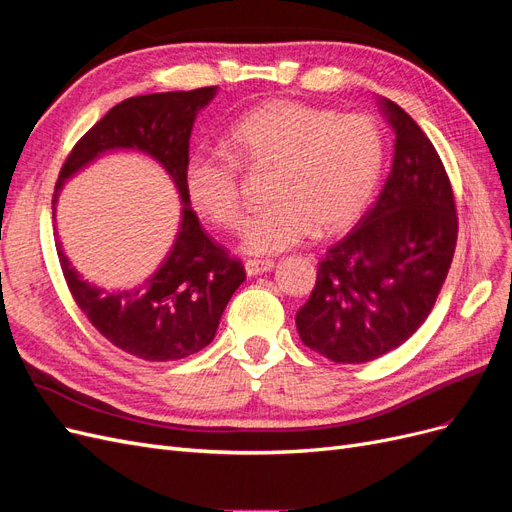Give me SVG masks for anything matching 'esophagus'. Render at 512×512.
<instances>
[{
	"label": "esophagus",
	"mask_w": 512,
	"mask_h": 512,
	"mask_svg": "<svg viewBox=\"0 0 512 512\" xmlns=\"http://www.w3.org/2000/svg\"><path fill=\"white\" fill-rule=\"evenodd\" d=\"M275 267V262L273 260H256V258H250V260H245V273L247 275H260V273H267V271H271Z\"/></svg>",
	"instance_id": "34e87169"
}]
</instances>
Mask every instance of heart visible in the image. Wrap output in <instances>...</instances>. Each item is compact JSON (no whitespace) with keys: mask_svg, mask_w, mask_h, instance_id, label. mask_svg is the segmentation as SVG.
Returning <instances> with one entry per match:
<instances>
[{"mask_svg":"<svg viewBox=\"0 0 512 512\" xmlns=\"http://www.w3.org/2000/svg\"><path fill=\"white\" fill-rule=\"evenodd\" d=\"M222 153L196 149L183 162L190 205L220 228L241 220L237 167L271 170L269 207L250 215L241 245L250 254H277L316 230L335 235L367 209L380 179L384 141L374 117L337 115L297 100H269L232 121Z\"/></svg>","mask_w":512,"mask_h":512,"instance_id":"b5f03b06","label":"heart"}]
</instances>
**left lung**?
Here are the masks:
<instances>
[{
  "instance_id": "obj_1",
  "label": "left lung",
  "mask_w": 512,
  "mask_h": 512,
  "mask_svg": "<svg viewBox=\"0 0 512 512\" xmlns=\"http://www.w3.org/2000/svg\"><path fill=\"white\" fill-rule=\"evenodd\" d=\"M395 156L376 203L318 262L297 312L301 342L333 363H367L401 346L436 305L457 245L451 179L416 121L389 98Z\"/></svg>"
}]
</instances>
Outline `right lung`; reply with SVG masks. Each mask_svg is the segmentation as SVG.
Segmentation results:
<instances>
[{
	"instance_id": "add662e5",
	"label": "right lung",
	"mask_w": 512,
	"mask_h": 512,
	"mask_svg": "<svg viewBox=\"0 0 512 512\" xmlns=\"http://www.w3.org/2000/svg\"><path fill=\"white\" fill-rule=\"evenodd\" d=\"M215 89L123 100L79 138L55 185L53 211L61 183L108 149L145 151L175 181L185 203L179 235L164 265L145 284L130 290L91 286L70 267L57 243L64 280L81 312L113 346L143 361H177L209 346L232 292L245 280L241 260L207 237L183 190V162L190 156L194 119L215 96Z\"/></svg>"
}]
</instances>
